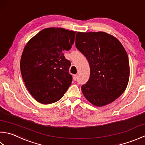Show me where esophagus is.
Returning a JSON list of instances; mask_svg holds the SVG:
<instances>
[{
    "label": "esophagus",
    "instance_id": "obj_1",
    "mask_svg": "<svg viewBox=\"0 0 145 145\" xmlns=\"http://www.w3.org/2000/svg\"><path fill=\"white\" fill-rule=\"evenodd\" d=\"M73 80H77V78H78V76L76 75H74L73 76Z\"/></svg>",
    "mask_w": 145,
    "mask_h": 145
}]
</instances>
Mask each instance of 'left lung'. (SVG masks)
<instances>
[{
    "mask_svg": "<svg viewBox=\"0 0 145 145\" xmlns=\"http://www.w3.org/2000/svg\"><path fill=\"white\" fill-rule=\"evenodd\" d=\"M75 46L90 65L89 79L81 87L85 97L98 107L112 103L124 92L129 81V59L123 46L104 32H78Z\"/></svg>",
    "mask_w": 145,
    "mask_h": 145,
    "instance_id": "left-lung-1",
    "label": "left lung"
}]
</instances>
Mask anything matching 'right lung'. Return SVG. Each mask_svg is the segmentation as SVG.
<instances>
[{"label": "right lung", "instance_id": "add662e5", "mask_svg": "<svg viewBox=\"0 0 145 145\" xmlns=\"http://www.w3.org/2000/svg\"><path fill=\"white\" fill-rule=\"evenodd\" d=\"M75 33L63 28H46L24 47L20 63L22 77L39 103L49 104L59 101L72 84L71 63L63 52L71 49Z\"/></svg>", "mask_w": 145, "mask_h": 145}]
</instances>
